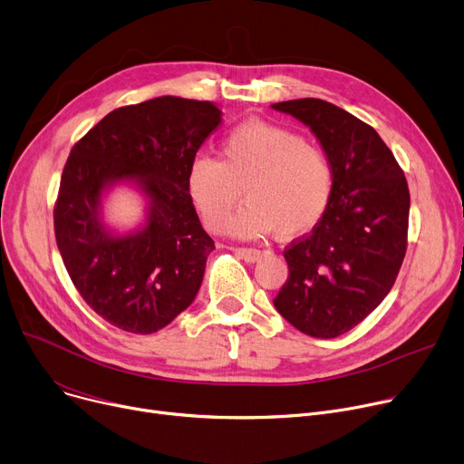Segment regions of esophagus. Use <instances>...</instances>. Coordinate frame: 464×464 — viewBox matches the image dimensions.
Listing matches in <instances>:
<instances>
[{
	"label": "esophagus",
	"mask_w": 464,
	"mask_h": 464,
	"mask_svg": "<svg viewBox=\"0 0 464 464\" xmlns=\"http://www.w3.org/2000/svg\"><path fill=\"white\" fill-rule=\"evenodd\" d=\"M236 253L249 264H255L258 260H262V256H266V251H260V249H245V247H239L236 249Z\"/></svg>",
	"instance_id": "34e87169"
}]
</instances>
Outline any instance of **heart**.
Returning <instances> with one entry per match:
<instances>
[{"label":"heart","instance_id":"1","mask_svg":"<svg viewBox=\"0 0 464 464\" xmlns=\"http://www.w3.org/2000/svg\"><path fill=\"white\" fill-rule=\"evenodd\" d=\"M243 198L228 230L255 239L276 230L292 239L313 230L328 211L334 190L332 162L297 132L266 121H245L221 142V160L193 159L187 193L204 225L221 232L230 211Z\"/></svg>","mask_w":464,"mask_h":464}]
</instances>
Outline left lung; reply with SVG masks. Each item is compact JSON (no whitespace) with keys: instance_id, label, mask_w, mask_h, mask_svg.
Listing matches in <instances>:
<instances>
[{"instance_id":"1","label":"left lung","mask_w":464,"mask_h":464,"mask_svg":"<svg viewBox=\"0 0 464 464\" xmlns=\"http://www.w3.org/2000/svg\"><path fill=\"white\" fill-rule=\"evenodd\" d=\"M271 108L309 127L334 169L328 211L286 247L288 279L274 305L299 332L334 339L390 294L406 253L411 193L390 148L356 116L322 99Z\"/></svg>"}]
</instances>
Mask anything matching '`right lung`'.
Wrapping results in <instances>:
<instances>
[{"label": "right lung", "instance_id": "right-lung-1", "mask_svg": "<svg viewBox=\"0 0 464 464\" xmlns=\"http://www.w3.org/2000/svg\"><path fill=\"white\" fill-rule=\"evenodd\" d=\"M221 123L217 104L165 95L116 108L71 150L53 209L58 249L86 304L123 332H159L195 302L215 243L187 172ZM118 186L145 200L143 223L123 233L103 219Z\"/></svg>", "mask_w": 464, "mask_h": 464}]
</instances>
